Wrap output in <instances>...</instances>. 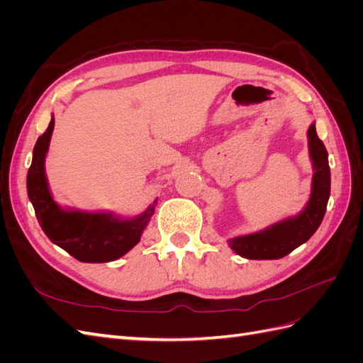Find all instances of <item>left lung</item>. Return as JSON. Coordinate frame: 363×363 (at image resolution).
<instances>
[{
  "instance_id": "8db88e82",
  "label": "left lung",
  "mask_w": 363,
  "mask_h": 363,
  "mask_svg": "<svg viewBox=\"0 0 363 363\" xmlns=\"http://www.w3.org/2000/svg\"><path fill=\"white\" fill-rule=\"evenodd\" d=\"M307 139H309V156L313 167L309 201L298 215L283 219L260 232L228 239L230 248L240 257L252 260L284 257L309 240L320 227L330 196V167H328L327 150L316 135L315 123L307 130Z\"/></svg>"
}]
</instances>
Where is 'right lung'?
Here are the masks:
<instances>
[{
  "label": "right lung",
  "instance_id": "obj_1",
  "mask_svg": "<svg viewBox=\"0 0 363 363\" xmlns=\"http://www.w3.org/2000/svg\"><path fill=\"white\" fill-rule=\"evenodd\" d=\"M54 130V116L45 133L39 136L33 150L31 167L27 174L28 199L36 218L52 244L68 251L84 263H104L123 257L142 236L157 200L145 212L133 218H121L112 212H83L63 208L50 192L45 175V157Z\"/></svg>",
  "mask_w": 363,
  "mask_h": 363
}]
</instances>
